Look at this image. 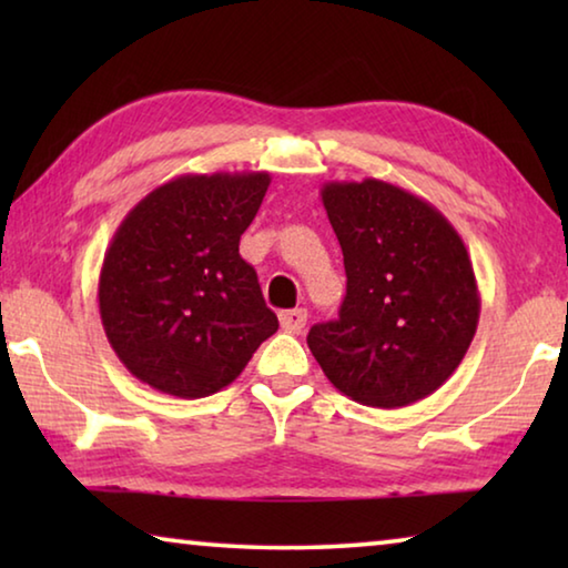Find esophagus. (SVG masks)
<instances>
[{
    "mask_svg": "<svg viewBox=\"0 0 568 568\" xmlns=\"http://www.w3.org/2000/svg\"><path fill=\"white\" fill-rule=\"evenodd\" d=\"M307 323V311L305 307H295V311H283L281 313V325L287 333H301Z\"/></svg>",
    "mask_w": 568,
    "mask_h": 568,
    "instance_id": "esophagus-1",
    "label": "esophagus"
}]
</instances>
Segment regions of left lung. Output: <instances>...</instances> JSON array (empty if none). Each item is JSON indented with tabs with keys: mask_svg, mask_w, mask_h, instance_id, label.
I'll return each instance as SVG.
<instances>
[{
	"mask_svg": "<svg viewBox=\"0 0 568 568\" xmlns=\"http://www.w3.org/2000/svg\"><path fill=\"white\" fill-rule=\"evenodd\" d=\"M321 197L348 285L338 321L313 325L307 348L343 396L410 406L454 376L476 335L468 250L434 205L390 182H325Z\"/></svg>",
	"mask_w": 568,
	"mask_h": 568,
	"instance_id": "obj_1",
	"label": "left lung"
}]
</instances>
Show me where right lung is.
Returning a JSON list of instances; mask_svg holds the SVG:
<instances>
[{
  "label": "right lung",
  "instance_id": "right-lung-1",
  "mask_svg": "<svg viewBox=\"0 0 568 568\" xmlns=\"http://www.w3.org/2000/svg\"><path fill=\"white\" fill-rule=\"evenodd\" d=\"M267 185V172L180 175L114 230L98 285L102 328L150 388L213 396L277 331L253 265L240 257Z\"/></svg>",
  "mask_w": 568,
  "mask_h": 568
}]
</instances>
